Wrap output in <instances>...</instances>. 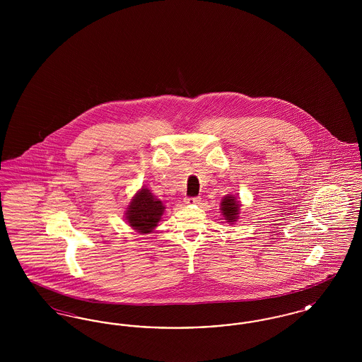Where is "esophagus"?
Returning a JSON list of instances; mask_svg holds the SVG:
<instances>
[{"instance_id": "obj_1", "label": "esophagus", "mask_w": 362, "mask_h": 362, "mask_svg": "<svg viewBox=\"0 0 362 362\" xmlns=\"http://www.w3.org/2000/svg\"><path fill=\"white\" fill-rule=\"evenodd\" d=\"M185 202H186L187 205H195V204H199V202H201V198H199V197H189V198L185 199Z\"/></svg>"}]
</instances>
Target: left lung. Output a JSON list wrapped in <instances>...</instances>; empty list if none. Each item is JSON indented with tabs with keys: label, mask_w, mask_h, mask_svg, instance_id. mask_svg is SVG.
<instances>
[{
	"label": "left lung",
	"mask_w": 362,
	"mask_h": 362,
	"mask_svg": "<svg viewBox=\"0 0 362 362\" xmlns=\"http://www.w3.org/2000/svg\"><path fill=\"white\" fill-rule=\"evenodd\" d=\"M220 205H221L220 210L224 216L225 221L230 225L236 223L238 218H239V210H240L241 206L239 199L235 195L228 194L223 198Z\"/></svg>",
	"instance_id": "1"
}]
</instances>
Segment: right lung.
<instances>
[{
	"mask_svg": "<svg viewBox=\"0 0 362 362\" xmlns=\"http://www.w3.org/2000/svg\"><path fill=\"white\" fill-rule=\"evenodd\" d=\"M164 209L163 202L155 198L151 189L142 187L133 197L124 216L133 229L139 233H151L158 224Z\"/></svg>",
	"mask_w": 362,
	"mask_h": 362,
	"instance_id": "1",
	"label": "right lung"
}]
</instances>
